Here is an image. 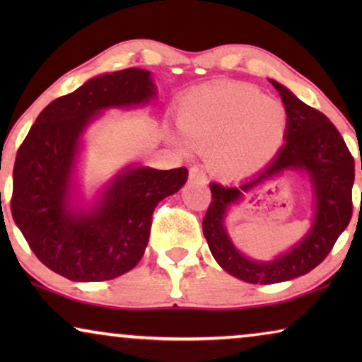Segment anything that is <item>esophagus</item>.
<instances>
[{"label":"esophagus","mask_w":362,"mask_h":362,"mask_svg":"<svg viewBox=\"0 0 362 362\" xmlns=\"http://www.w3.org/2000/svg\"><path fill=\"white\" fill-rule=\"evenodd\" d=\"M206 173L202 171V168L199 166H192L189 170V181H196V182H206Z\"/></svg>","instance_id":"obj_1"}]
</instances>
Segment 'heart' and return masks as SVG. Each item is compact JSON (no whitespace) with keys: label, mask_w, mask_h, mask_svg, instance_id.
<instances>
[{"label":"heart","mask_w":362,"mask_h":362,"mask_svg":"<svg viewBox=\"0 0 362 362\" xmlns=\"http://www.w3.org/2000/svg\"><path fill=\"white\" fill-rule=\"evenodd\" d=\"M177 125L187 143L207 153L217 176L254 171L279 150L288 112L275 98L249 83L202 88L182 100Z\"/></svg>","instance_id":"1"}]
</instances>
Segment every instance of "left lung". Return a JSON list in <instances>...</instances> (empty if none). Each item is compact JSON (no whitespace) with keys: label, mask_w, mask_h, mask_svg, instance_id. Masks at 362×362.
<instances>
[{"label":"left lung","mask_w":362,"mask_h":362,"mask_svg":"<svg viewBox=\"0 0 362 362\" xmlns=\"http://www.w3.org/2000/svg\"><path fill=\"white\" fill-rule=\"evenodd\" d=\"M288 112L285 145L259 175L239 186L211 185L212 201L202 219V232L217 264L247 284H279L308 274L325 260L353 216L354 160L343 136L323 113L306 105L288 88L270 81ZM288 170L305 172L314 194L309 232L284 255L255 261L241 254L226 234L223 221L232 205L265 182Z\"/></svg>","instance_id":"left-lung-1"}]
</instances>
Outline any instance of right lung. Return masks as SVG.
<instances>
[{
    "mask_svg": "<svg viewBox=\"0 0 362 362\" xmlns=\"http://www.w3.org/2000/svg\"><path fill=\"white\" fill-rule=\"evenodd\" d=\"M156 97L151 72L102 74L49 103L19 146L13 170V219L47 269L72 281H103L130 272L150 239L158 202L187 180L186 168L127 166L92 204L77 197V158L87 127L108 108Z\"/></svg>",
    "mask_w": 362,
    "mask_h": 362,
    "instance_id": "1",
    "label": "right lung"
}]
</instances>
